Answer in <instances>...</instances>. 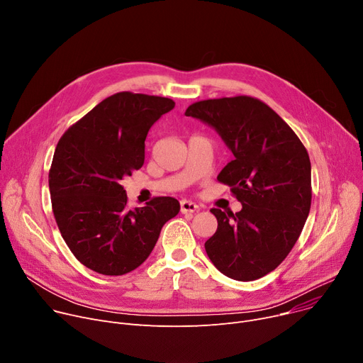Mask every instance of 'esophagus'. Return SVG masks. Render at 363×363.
<instances>
[{
    "label": "esophagus",
    "mask_w": 363,
    "mask_h": 363,
    "mask_svg": "<svg viewBox=\"0 0 363 363\" xmlns=\"http://www.w3.org/2000/svg\"><path fill=\"white\" fill-rule=\"evenodd\" d=\"M199 210H200V207L196 206L195 203L189 201V200H182V201H181V211H182L184 214L195 213V211H199Z\"/></svg>",
    "instance_id": "esophagus-1"
}]
</instances>
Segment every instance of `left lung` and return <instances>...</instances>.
Segmentation results:
<instances>
[{
  "label": "left lung",
  "mask_w": 363,
  "mask_h": 363,
  "mask_svg": "<svg viewBox=\"0 0 363 363\" xmlns=\"http://www.w3.org/2000/svg\"><path fill=\"white\" fill-rule=\"evenodd\" d=\"M186 117L213 127L235 159L217 179L242 203L213 208L217 232L206 242L213 265L236 281L274 271L298 240L311 207V163L292 128L265 103L240 95L189 106Z\"/></svg>",
  "instance_id": "left-lung-1"
}]
</instances>
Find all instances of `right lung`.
<instances>
[{"instance_id": "right-lung-1", "label": "right lung", "mask_w": 363, "mask_h": 363, "mask_svg": "<svg viewBox=\"0 0 363 363\" xmlns=\"http://www.w3.org/2000/svg\"><path fill=\"white\" fill-rule=\"evenodd\" d=\"M175 107L169 98L117 92L68 128L49 172L52 208L63 240L86 268L124 275L152 253L163 224L179 213L172 196L127 208L124 177L145 162L150 127Z\"/></svg>"}]
</instances>
